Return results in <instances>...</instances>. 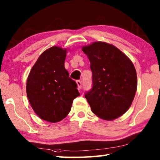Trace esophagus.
I'll list each match as a JSON object with an SVG mask.
<instances>
[{
  "instance_id": "34e87169",
  "label": "esophagus",
  "mask_w": 160,
  "mask_h": 160,
  "mask_svg": "<svg viewBox=\"0 0 160 160\" xmlns=\"http://www.w3.org/2000/svg\"><path fill=\"white\" fill-rule=\"evenodd\" d=\"M76 82L78 86V90H81V88H82V82H81V80H77Z\"/></svg>"
}]
</instances>
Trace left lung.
<instances>
[{"instance_id":"left-lung-1","label":"left lung","mask_w":160,"mask_h":160,"mask_svg":"<svg viewBox=\"0 0 160 160\" xmlns=\"http://www.w3.org/2000/svg\"><path fill=\"white\" fill-rule=\"evenodd\" d=\"M90 61L92 88L85 93L92 112L104 120H113L127 112L137 90L133 64L122 51L106 42L83 47Z\"/></svg>"}]
</instances>
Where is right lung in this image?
Returning a JSON list of instances; mask_svg holds the SVG:
<instances>
[{
  "mask_svg": "<svg viewBox=\"0 0 160 160\" xmlns=\"http://www.w3.org/2000/svg\"><path fill=\"white\" fill-rule=\"evenodd\" d=\"M66 49L53 47L44 51L27 80V95L40 118L51 123L66 117L72 101L80 95L77 83L65 68Z\"/></svg>",
  "mask_w": 160,
  "mask_h": 160,
  "instance_id": "right-lung-1",
  "label": "right lung"
}]
</instances>
